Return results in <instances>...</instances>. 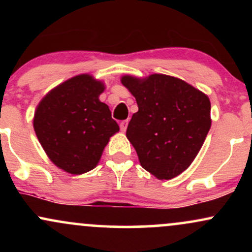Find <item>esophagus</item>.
<instances>
[{"instance_id": "esophagus-1", "label": "esophagus", "mask_w": 252, "mask_h": 252, "mask_svg": "<svg viewBox=\"0 0 252 252\" xmlns=\"http://www.w3.org/2000/svg\"><path fill=\"white\" fill-rule=\"evenodd\" d=\"M126 126H128V120H124L120 123V128H121V130H122V131H126Z\"/></svg>"}]
</instances>
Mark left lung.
Instances as JSON below:
<instances>
[{"mask_svg": "<svg viewBox=\"0 0 252 252\" xmlns=\"http://www.w3.org/2000/svg\"><path fill=\"white\" fill-rule=\"evenodd\" d=\"M122 84L136 98L126 137L141 166L160 180L189 167L211 128L209 97L179 78L152 74L147 79L124 76Z\"/></svg>", "mask_w": 252, "mask_h": 252, "instance_id": "1", "label": "left lung"}]
</instances>
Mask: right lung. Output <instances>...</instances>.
I'll return each mask as SVG.
<instances>
[{
    "label": "right lung",
    "instance_id": "right-lung-1",
    "mask_svg": "<svg viewBox=\"0 0 252 252\" xmlns=\"http://www.w3.org/2000/svg\"><path fill=\"white\" fill-rule=\"evenodd\" d=\"M104 85L80 74L53 89L37 105L34 130L56 166L83 174L94 169L109 138L120 130L98 97Z\"/></svg>",
    "mask_w": 252,
    "mask_h": 252
}]
</instances>
